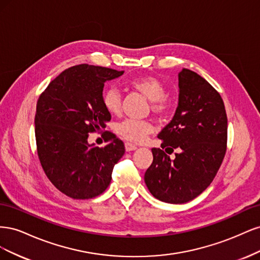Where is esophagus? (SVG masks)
<instances>
[{"label": "esophagus", "instance_id": "esophagus-1", "mask_svg": "<svg viewBox=\"0 0 260 260\" xmlns=\"http://www.w3.org/2000/svg\"><path fill=\"white\" fill-rule=\"evenodd\" d=\"M124 146H125V151H127V152L136 151V149L138 148V146H137V145L132 144V143H130V142H125V143H124Z\"/></svg>", "mask_w": 260, "mask_h": 260}]
</instances>
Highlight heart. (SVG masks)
I'll return each instance as SVG.
<instances>
[{"mask_svg":"<svg viewBox=\"0 0 260 260\" xmlns=\"http://www.w3.org/2000/svg\"><path fill=\"white\" fill-rule=\"evenodd\" d=\"M130 86L152 102L151 108L157 115H165L170 109V102L166 96V86L158 78L144 76L135 78ZM102 103L111 115H119L121 112V94L114 86L105 89L102 95ZM153 131V125L146 120L124 119L116 124L117 135L132 143L143 142L147 135Z\"/></svg>","mask_w":260,"mask_h":260,"instance_id":"1","label":"heart"}]
</instances>
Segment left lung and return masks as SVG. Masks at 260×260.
<instances>
[{
	"label": "left lung",
	"mask_w": 260,
	"mask_h": 260,
	"mask_svg": "<svg viewBox=\"0 0 260 260\" xmlns=\"http://www.w3.org/2000/svg\"><path fill=\"white\" fill-rule=\"evenodd\" d=\"M178 76V107L158 135L161 149L152 148L144 175L154 198L170 204L187 203L206 190L221 166L228 138L224 104L214 86L190 69Z\"/></svg>",
	"instance_id": "obj_1"
}]
</instances>
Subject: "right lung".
<instances>
[{
	"mask_svg": "<svg viewBox=\"0 0 260 260\" xmlns=\"http://www.w3.org/2000/svg\"><path fill=\"white\" fill-rule=\"evenodd\" d=\"M123 72L81 64L50 82L38 100L35 117L37 151L46 177L61 193L89 200L103 193L114 166L124 154L121 140L106 131L104 147L89 144L92 132L111 120L102 103L106 81Z\"/></svg>",
	"mask_w": 260,
	"mask_h": 260,
	"instance_id": "add662e5",
	"label": "right lung"
}]
</instances>
